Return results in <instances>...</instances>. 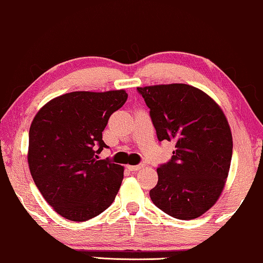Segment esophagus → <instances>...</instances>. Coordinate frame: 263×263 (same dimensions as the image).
Wrapping results in <instances>:
<instances>
[{"mask_svg":"<svg viewBox=\"0 0 263 263\" xmlns=\"http://www.w3.org/2000/svg\"><path fill=\"white\" fill-rule=\"evenodd\" d=\"M144 167L143 164H138V165H127V169L131 170V172H137V170L142 169Z\"/></svg>","mask_w":263,"mask_h":263,"instance_id":"1","label":"esophagus"}]
</instances>
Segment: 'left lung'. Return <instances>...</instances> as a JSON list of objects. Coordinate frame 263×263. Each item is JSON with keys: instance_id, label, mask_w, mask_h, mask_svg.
<instances>
[{"instance_id": "left-lung-1", "label": "left lung", "mask_w": 263, "mask_h": 263, "mask_svg": "<svg viewBox=\"0 0 263 263\" xmlns=\"http://www.w3.org/2000/svg\"><path fill=\"white\" fill-rule=\"evenodd\" d=\"M137 89L150 108L158 140H176L172 160L157 168L151 200L174 218L195 219L216 204L227 182L232 157L227 117L210 95L190 84Z\"/></svg>"}]
</instances>
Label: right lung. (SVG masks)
Here are the masks:
<instances>
[{"label":"right lung","instance_id":"1","mask_svg":"<svg viewBox=\"0 0 263 263\" xmlns=\"http://www.w3.org/2000/svg\"><path fill=\"white\" fill-rule=\"evenodd\" d=\"M124 89L72 91L45 103L29 127L28 167L44 199L72 221L99 216L116 199L123 165L98 155L112 113L126 102Z\"/></svg>","mask_w":263,"mask_h":263}]
</instances>
